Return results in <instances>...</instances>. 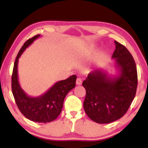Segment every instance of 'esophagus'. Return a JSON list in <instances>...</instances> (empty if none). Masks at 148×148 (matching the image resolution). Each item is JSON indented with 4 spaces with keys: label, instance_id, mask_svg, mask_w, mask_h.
I'll list each match as a JSON object with an SVG mask.
<instances>
[{
    "label": "esophagus",
    "instance_id": "34e87169",
    "mask_svg": "<svg viewBox=\"0 0 148 148\" xmlns=\"http://www.w3.org/2000/svg\"><path fill=\"white\" fill-rule=\"evenodd\" d=\"M76 85H81L82 84V79L81 78H77L76 79Z\"/></svg>",
    "mask_w": 148,
    "mask_h": 148
}]
</instances>
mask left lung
I'll return each mask as SVG.
<instances>
[{
  "label": "left lung",
  "instance_id": "left-lung-1",
  "mask_svg": "<svg viewBox=\"0 0 148 148\" xmlns=\"http://www.w3.org/2000/svg\"><path fill=\"white\" fill-rule=\"evenodd\" d=\"M112 58L119 74L108 76L102 69L89 73L83 82L86 90L84 108L92 120L108 124L126 113L136 92L138 76L135 61L125 46L115 41Z\"/></svg>",
  "mask_w": 148,
  "mask_h": 148
}]
</instances>
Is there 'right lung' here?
I'll list each match as a JSON object with an SVG mask.
<instances>
[{
	"mask_svg": "<svg viewBox=\"0 0 148 148\" xmlns=\"http://www.w3.org/2000/svg\"><path fill=\"white\" fill-rule=\"evenodd\" d=\"M40 37V35H37L27 40L18 51L12 75V90L18 109L25 118L35 123H47L56 120L60 115L64 97L75 87L76 76L58 81L45 94L37 97L28 96L21 89L18 79V58L25 49Z\"/></svg>",
	"mask_w": 148,
	"mask_h": 148,
	"instance_id": "1",
	"label": "right lung"
}]
</instances>
